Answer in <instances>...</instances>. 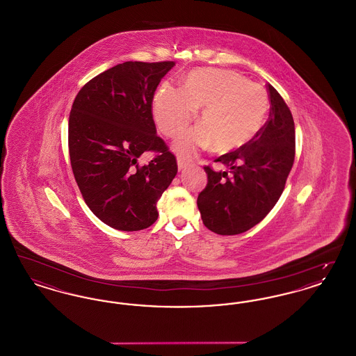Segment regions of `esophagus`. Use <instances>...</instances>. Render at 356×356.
<instances>
[{"instance_id":"34e87169","label":"esophagus","mask_w":356,"mask_h":356,"mask_svg":"<svg viewBox=\"0 0 356 356\" xmlns=\"http://www.w3.org/2000/svg\"><path fill=\"white\" fill-rule=\"evenodd\" d=\"M188 165H189V161H186L184 159H177V167H179V170H186Z\"/></svg>"}]
</instances>
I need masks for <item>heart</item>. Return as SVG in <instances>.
Here are the masks:
<instances>
[{
	"label": "heart",
	"instance_id": "b5f03b06",
	"mask_svg": "<svg viewBox=\"0 0 356 356\" xmlns=\"http://www.w3.org/2000/svg\"><path fill=\"white\" fill-rule=\"evenodd\" d=\"M200 125L184 131L175 141L180 156L189 157L199 149L231 152L247 145L266 124L270 99L260 85L248 83L241 74L224 69L191 70L180 89L160 85L153 96V118L163 135H177L193 118Z\"/></svg>",
	"mask_w": 356,
	"mask_h": 356
}]
</instances>
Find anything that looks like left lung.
<instances>
[{
	"label": "left lung",
	"mask_w": 356,
	"mask_h": 356,
	"mask_svg": "<svg viewBox=\"0 0 356 356\" xmlns=\"http://www.w3.org/2000/svg\"><path fill=\"white\" fill-rule=\"evenodd\" d=\"M268 121L247 145L216 161L224 170L204 167L208 183L197 197L204 225L218 235H238L263 220L286 186L295 159V124L279 92L267 85Z\"/></svg>",
	"instance_id": "8db88e82"
}]
</instances>
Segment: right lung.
I'll use <instances>...</instances> for the list:
<instances>
[{
  "mask_svg": "<svg viewBox=\"0 0 356 356\" xmlns=\"http://www.w3.org/2000/svg\"><path fill=\"white\" fill-rule=\"evenodd\" d=\"M173 61H127L92 79L69 116V156L85 203L106 225L140 231L157 220V202L177 173L176 157L156 135L152 102ZM153 150L149 165L138 157Z\"/></svg>",
  "mask_w": 356,
  "mask_h": 356,
  "instance_id": "1",
  "label": "right lung"
}]
</instances>
